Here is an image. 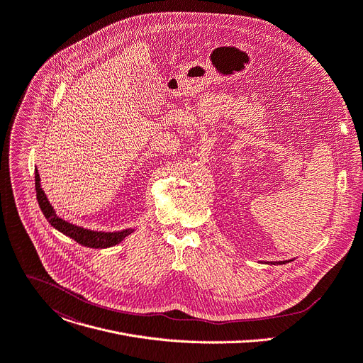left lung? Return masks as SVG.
I'll list each match as a JSON object with an SVG mask.
<instances>
[{"label": "left lung", "mask_w": 363, "mask_h": 363, "mask_svg": "<svg viewBox=\"0 0 363 363\" xmlns=\"http://www.w3.org/2000/svg\"><path fill=\"white\" fill-rule=\"evenodd\" d=\"M291 260H278V262H263L265 265H284V263H288Z\"/></svg>", "instance_id": "left-lung-1"}]
</instances>
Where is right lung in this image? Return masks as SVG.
Listing matches in <instances>:
<instances>
[{
    "instance_id": "add662e5",
    "label": "right lung",
    "mask_w": 363,
    "mask_h": 363,
    "mask_svg": "<svg viewBox=\"0 0 363 363\" xmlns=\"http://www.w3.org/2000/svg\"><path fill=\"white\" fill-rule=\"evenodd\" d=\"M35 179H36L38 203H39L42 213L48 218L49 224L53 225L57 232L63 233L65 236L74 239L77 243H79L85 247H91V249H106V247L118 245L123 239H125L128 235L135 232L133 228H124V230H120V232H96V230L84 228V227H79L77 224H72L67 220L60 218L56 214L52 204L49 203L45 191L42 189L40 175H39L38 169H35Z\"/></svg>"
}]
</instances>
